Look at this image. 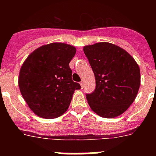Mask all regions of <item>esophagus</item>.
Segmentation results:
<instances>
[{
    "label": "esophagus",
    "instance_id": "esophagus-1",
    "mask_svg": "<svg viewBox=\"0 0 156 156\" xmlns=\"http://www.w3.org/2000/svg\"><path fill=\"white\" fill-rule=\"evenodd\" d=\"M80 83L81 88H83V86H84V83H83V81H81V82Z\"/></svg>",
    "mask_w": 156,
    "mask_h": 156
}]
</instances>
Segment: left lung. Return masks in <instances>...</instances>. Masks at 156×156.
Instances as JSON below:
<instances>
[{"label":"left lung","instance_id":"left-lung-1","mask_svg":"<svg viewBox=\"0 0 156 156\" xmlns=\"http://www.w3.org/2000/svg\"><path fill=\"white\" fill-rule=\"evenodd\" d=\"M91 66L96 87L87 94L92 111L104 118H115L133 102L140 84L138 65L127 51L108 42L83 47Z\"/></svg>","mask_w":156,"mask_h":156}]
</instances>
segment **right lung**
<instances>
[{"label":"right lung","instance_id":"right-lung-1","mask_svg":"<svg viewBox=\"0 0 156 156\" xmlns=\"http://www.w3.org/2000/svg\"><path fill=\"white\" fill-rule=\"evenodd\" d=\"M76 52L64 43L43 45L22 65L19 76L21 94L34 113L54 119L69 108L74 91L80 85L72 80L69 62Z\"/></svg>","mask_w":156,"mask_h":156}]
</instances>
